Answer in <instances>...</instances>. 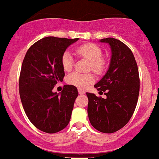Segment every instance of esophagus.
<instances>
[{
    "label": "esophagus",
    "mask_w": 159,
    "mask_h": 159,
    "mask_svg": "<svg viewBox=\"0 0 159 159\" xmlns=\"http://www.w3.org/2000/svg\"><path fill=\"white\" fill-rule=\"evenodd\" d=\"M78 93H79V94H84L86 92L84 91L83 90H82V89H78Z\"/></svg>",
    "instance_id": "obj_1"
}]
</instances>
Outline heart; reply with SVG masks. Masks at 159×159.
Wrapping results in <instances>:
<instances>
[{
    "instance_id": "heart-1",
    "label": "heart",
    "mask_w": 159,
    "mask_h": 159,
    "mask_svg": "<svg viewBox=\"0 0 159 159\" xmlns=\"http://www.w3.org/2000/svg\"><path fill=\"white\" fill-rule=\"evenodd\" d=\"M77 53L81 57H84L90 62L91 69L97 73H100L103 70L105 66L104 61L102 57V50L99 47L94 43H86L77 48L76 50ZM61 64L64 70L70 71L73 68V59L71 53L65 52L61 58ZM94 76L90 73H79L77 72L70 73L67 77V82L69 85L77 86L81 89L86 88L89 85L94 82Z\"/></svg>"
}]
</instances>
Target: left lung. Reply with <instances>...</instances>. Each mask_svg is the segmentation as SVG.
<instances>
[{
    "mask_svg": "<svg viewBox=\"0 0 159 159\" xmlns=\"http://www.w3.org/2000/svg\"><path fill=\"white\" fill-rule=\"evenodd\" d=\"M111 51L109 67L94 87L103 91L106 98L86 93L87 112L91 125L98 131L112 133L122 129L131 119L140 90L138 68L132 51L114 38L100 39Z\"/></svg>",
    "mask_w": 159,
    "mask_h": 159,
    "instance_id": "8db88e82",
    "label": "left lung"
}]
</instances>
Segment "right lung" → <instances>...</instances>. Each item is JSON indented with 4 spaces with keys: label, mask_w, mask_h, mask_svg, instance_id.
Segmentation results:
<instances>
[{
    "label": "right lung",
    "mask_w": 159,
    "mask_h": 159,
    "mask_svg": "<svg viewBox=\"0 0 159 159\" xmlns=\"http://www.w3.org/2000/svg\"><path fill=\"white\" fill-rule=\"evenodd\" d=\"M78 39L45 37L34 43L24 57L19 78L20 98L28 119L44 133L60 132L71 118L78 95L77 87L65 85L58 94L52 89L65 77L62 56Z\"/></svg>",
    "instance_id": "add662e5"
}]
</instances>
